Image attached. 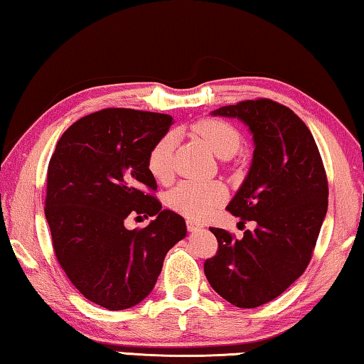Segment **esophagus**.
Segmentation results:
<instances>
[{
  "label": "esophagus",
  "instance_id": "1",
  "mask_svg": "<svg viewBox=\"0 0 364 364\" xmlns=\"http://www.w3.org/2000/svg\"><path fill=\"white\" fill-rule=\"evenodd\" d=\"M187 228H188V231H191V233H195V231H198L200 228H202V225H200L198 221H195V220H187Z\"/></svg>",
  "mask_w": 364,
  "mask_h": 364
}]
</instances>
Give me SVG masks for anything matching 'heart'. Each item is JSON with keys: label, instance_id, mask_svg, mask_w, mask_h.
Instances as JSON below:
<instances>
[{"label": "heart", "instance_id": "1", "mask_svg": "<svg viewBox=\"0 0 364 364\" xmlns=\"http://www.w3.org/2000/svg\"><path fill=\"white\" fill-rule=\"evenodd\" d=\"M195 133L203 138L221 159L231 157L240 149L241 134L233 126L218 119H202L193 126ZM176 144L173 133H166L151 147L147 154V169L159 182L172 176V151ZM225 198V188L215 182H181L167 195V205L176 212L192 218H202L215 210Z\"/></svg>", "mask_w": 364, "mask_h": 364}]
</instances>
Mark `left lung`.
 Instances as JSON below:
<instances>
[{"mask_svg":"<svg viewBox=\"0 0 364 364\" xmlns=\"http://www.w3.org/2000/svg\"><path fill=\"white\" fill-rule=\"evenodd\" d=\"M212 114L240 119L252 134L251 167L226 208L240 223L255 221L256 228L241 240L210 228L218 252L203 269L225 300L255 309L304 274L328 208V183L314 136L292 109L259 98Z\"/></svg>","mask_w":364,"mask_h":364,"instance_id":"1","label":"left lung"}]
</instances>
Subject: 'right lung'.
<instances>
[{
    "label": "right lung",
    "mask_w": 364,
    "mask_h": 364,
    "mask_svg": "<svg viewBox=\"0 0 364 364\" xmlns=\"http://www.w3.org/2000/svg\"><path fill=\"white\" fill-rule=\"evenodd\" d=\"M169 114L107 108L68 128L47 171L46 218L57 261L85 299L124 310L149 296L167 251L187 236L186 220L162 210L147 169ZM154 216L143 230L124 220Z\"/></svg>",
    "instance_id": "obj_1"
}]
</instances>
